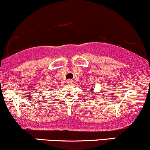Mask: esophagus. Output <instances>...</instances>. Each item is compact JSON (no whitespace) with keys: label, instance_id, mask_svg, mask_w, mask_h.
Wrapping results in <instances>:
<instances>
[{"label":"esophagus","instance_id":"esophagus-1","mask_svg":"<svg viewBox=\"0 0 150 150\" xmlns=\"http://www.w3.org/2000/svg\"><path fill=\"white\" fill-rule=\"evenodd\" d=\"M73 80H71V79H69V80H67V83H68V85H73Z\"/></svg>","mask_w":150,"mask_h":150}]
</instances>
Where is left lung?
Here are the masks:
<instances>
[{
    "mask_svg": "<svg viewBox=\"0 0 150 150\" xmlns=\"http://www.w3.org/2000/svg\"><path fill=\"white\" fill-rule=\"evenodd\" d=\"M91 91H92V90H91Z\"/></svg>",
    "mask_w": 150,
    "mask_h": 150,
    "instance_id": "left-lung-1",
    "label": "left lung"
}]
</instances>
